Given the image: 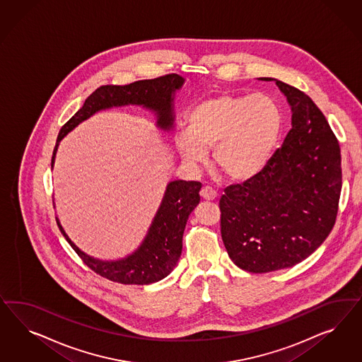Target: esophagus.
Segmentation results:
<instances>
[{
	"instance_id": "34e87169",
	"label": "esophagus",
	"mask_w": 362,
	"mask_h": 362,
	"mask_svg": "<svg viewBox=\"0 0 362 362\" xmlns=\"http://www.w3.org/2000/svg\"><path fill=\"white\" fill-rule=\"evenodd\" d=\"M200 197H203L204 200H215V199L218 197V194H216V191L212 189L211 187L206 186L202 188Z\"/></svg>"
}]
</instances>
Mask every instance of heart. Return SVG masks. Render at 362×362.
<instances>
[{"label": "heart", "mask_w": 362, "mask_h": 362, "mask_svg": "<svg viewBox=\"0 0 362 362\" xmlns=\"http://www.w3.org/2000/svg\"><path fill=\"white\" fill-rule=\"evenodd\" d=\"M283 127L281 110L267 94L224 93L195 105L187 130L176 132L177 153L188 165L204 162L212 147V165L233 182L256 175L274 151Z\"/></svg>", "instance_id": "b5f03b06"}]
</instances>
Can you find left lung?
<instances>
[{
    "instance_id": "obj_1",
    "label": "left lung",
    "mask_w": 362,
    "mask_h": 362,
    "mask_svg": "<svg viewBox=\"0 0 362 362\" xmlns=\"http://www.w3.org/2000/svg\"><path fill=\"white\" fill-rule=\"evenodd\" d=\"M292 129L263 170L220 197L221 239L239 268L265 274L305 260L328 238L340 200V144L305 93L274 78Z\"/></svg>"
}]
</instances>
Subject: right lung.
Masks as SVG:
<instances>
[{
  "label": "right lung",
  "mask_w": 362,
  "mask_h": 362,
  "mask_svg": "<svg viewBox=\"0 0 362 362\" xmlns=\"http://www.w3.org/2000/svg\"><path fill=\"white\" fill-rule=\"evenodd\" d=\"M185 78L168 74L155 79L138 81L124 86H100L88 97L58 134L52 167L54 165L58 144L79 123L88 119L100 110L121 106H142L156 117V126L163 132H173L175 127L174 98L176 90L182 88ZM199 182L174 180L165 187L162 203L153 216L141 245L129 256L118 260H100L81 251L67 236L59 219L58 228L67 243L77 252L83 263L95 274L121 284L147 285L156 283L171 274L182 255L183 232L189 214L195 209L200 197Z\"/></svg>",
  "instance_id": "obj_1"
}]
</instances>
